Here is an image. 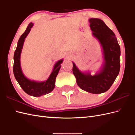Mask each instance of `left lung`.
<instances>
[{
    "label": "left lung",
    "instance_id": "obj_1",
    "mask_svg": "<svg viewBox=\"0 0 135 135\" xmlns=\"http://www.w3.org/2000/svg\"><path fill=\"white\" fill-rule=\"evenodd\" d=\"M92 34L99 40L103 49L105 64L98 74L80 72L73 62V73L78 85L83 90L94 94L107 91L115 81L120 70V49L113 31L99 18L89 20Z\"/></svg>",
    "mask_w": 135,
    "mask_h": 135
}]
</instances>
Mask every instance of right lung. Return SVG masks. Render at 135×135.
I'll return each mask as SVG.
<instances>
[{"label":"right lung","mask_w":135,"mask_h":135,"mask_svg":"<svg viewBox=\"0 0 135 135\" xmlns=\"http://www.w3.org/2000/svg\"><path fill=\"white\" fill-rule=\"evenodd\" d=\"M32 26H33V23L31 22L18 40L17 46L14 54L13 70L16 80L18 81L20 87L22 88L23 90L30 96L39 97L49 93L54 89L56 78L58 74L61 66V64H62L63 60L59 61L55 64L54 70L46 81H43V82H36V81L28 80L24 76L21 70V66H20V55H21L25 39L29 33Z\"/></svg>","instance_id":"obj_1"}]
</instances>
